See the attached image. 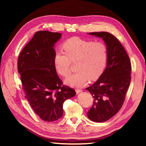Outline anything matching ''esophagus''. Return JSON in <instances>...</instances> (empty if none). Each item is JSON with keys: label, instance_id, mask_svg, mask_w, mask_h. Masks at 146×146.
Wrapping results in <instances>:
<instances>
[{"label": "esophagus", "instance_id": "obj_1", "mask_svg": "<svg viewBox=\"0 0 146 146\" xmlns=\"http://www.w3.org/2000/svg\"><path fill=\"white\" fill-rule=\"evenodd\" d=\"M76 93L77 94H79V93H80V92H82V90H80V89H76Z\"/></svg>", "mask_w": 146, "mask_h": 146}]
</instances>
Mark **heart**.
<instances>
[{
	"label": "heart",
	"mask_w": 146,
	"mask_h": 146,
	"mask_svg": "<svg viewBox=\"0 0 146 146\" xmlns=\"http://www.w3.org/2000/svg\"><path fill=\"white\" fill-rule=\"evenodd\" d=\"M63 48L65 53L56 50L54 55V63L57 73L68 77L71 62L77 61V71L66 79V84L82 87L89 79L97 80L102 74L108 60V48L104 42L72 37L64 42Z\"/></svg>",
	"instance_id": "1"
}]
</instances>
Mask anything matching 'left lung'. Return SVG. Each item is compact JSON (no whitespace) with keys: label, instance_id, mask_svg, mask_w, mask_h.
<instances>
[{"label":"left lung","instance_id":"obj_1","mask_svg":"<svg viewBox=\"0 0 146 146\" xmlns=\"http://www.w3.org/2000/svg\"><path fill=\"white\" fill-rule=\"evenodd\" d=\"M88 34L101 38L108 48L105 70L93 85L86 88L94 98L88 117L102 122L114 116L122 107L131 81V66L125 48L112 34L105 32Z\"/></svg>","mask_w":146,"mask_h":146}]
</instances>
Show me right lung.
Listing matches in <instances>:
<instances>
[{
	"label": "right lung",
	"instance_id": "right-lung-1",
	"mask_svg": "<svg viewBox=\"0 0 146 146\" xmlns=\"http://www.w3.org/2000/svg\"><path fill=\"white\" fill-rule=\"evenodd\" d=\"M61 36L60 33L37 32L17 61L25 98L35 113L47 122L62 117L64 102L76 95L74 89L63 85L55 68L54 47Z\"/></svg>",
	"mask_w": 146,
	"mask_h": 146
}]
</instances>
